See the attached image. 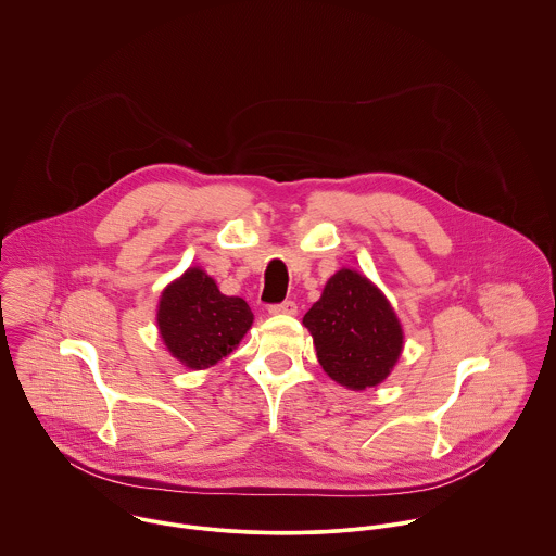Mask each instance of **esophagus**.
<instances>
[{
	"label": "esophagus",
	"instance_id": "34e87169",
	"mask_svg": "<svg viewBox=\"0 0 556 556\" xmlns=\"http://www.w3.org/2000/svg\"><path fill=\"white\" fill-rule=\"evenodd\" d=\"M268 312H270V314H275V316H279V314H283V316H294V314L299 312V307H296V303H294V301H283V303L270 305V307H268Z\"/></svg>",
	"mask_w": 556,
	"mask_h": 556
}]
</instances>
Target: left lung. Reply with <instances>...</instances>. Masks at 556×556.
<instances>
[{
    "label": "left lung",
    "mask_w": 556,
    "mask_h": 556,
    "mask_svg": "<svg viewBox=\"0 0 556 556\" xmlns=\"http://www.w3.org/2000/svg\"><path fill=\"white\" fill-rule=\"evenodd\" d=\"M303 325L314 334L323 369L354 391L382 382L404 343L387 299L363 275L348 268L329 279Z\"/></svg>",
    "instance_id": "obj_1"
}]
</instances>
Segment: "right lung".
Segmentation results:
<instances>
[{"label":"right lung","instance_id":"add662e5","mask_svg":"<svg viewBox=\"0 0 556 556\" xmlns=\"http://www.w3.org/2000/svg\"><path fill=\"white\" fill-rule=\"evenodd\" d=\"M253 323L249 305L225 296L200 268L187 270L165 288L159 303V329L167 350L187 367L204 369L244 337Z\"/></svg>","mask_w":556,"mask_h":556}]
</instances>
